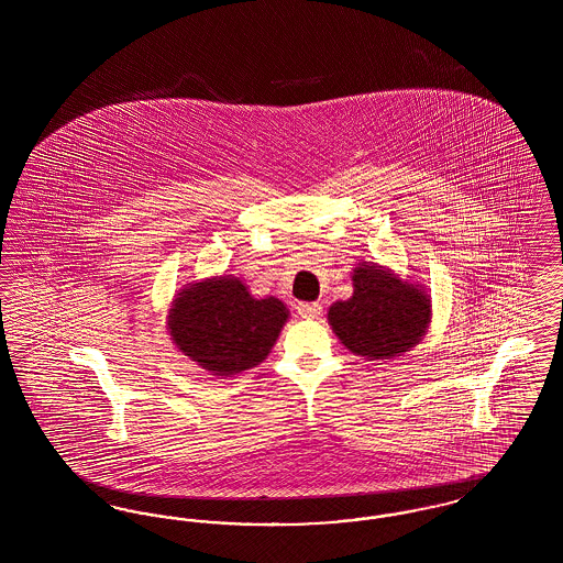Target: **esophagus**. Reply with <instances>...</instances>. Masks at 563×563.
Here are the masks:
<instances>
[{
	"label": "esophagus",
	"instance_id": "esophagus-1",
	"mask_svg": "<svg viewBox=\"0 0 563 563\" xmlns=\"http://www.w3.org/2000/svg\"><path fill=\"white\" fill-rule=\"evenodd\" d=\"M297 312L303 319H317L322 312V306L319 301H299L297 303Z\"/></svg>",
	"mask_w": 563,
	"mask_h": 563
}]
</instances>
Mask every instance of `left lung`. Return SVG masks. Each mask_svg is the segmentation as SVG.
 <instances>
[{
	"label": "left lung",
	"mask_w": 563,
	"mask_h": 563,
	"mask_svg": "<svg viewBox=\"0 0 563 563\" xmlns=\"http://www.w3.org/2000/svg\"><path fill=\"white\" fill-rule=\"evenodd\" d=\"M354 294L329 308V322L342 344L367 358H395L427 333L430 301L422 289L375 266L354 269Z\"/></svg>",
	"instance_id": "1"
}]
</instances>
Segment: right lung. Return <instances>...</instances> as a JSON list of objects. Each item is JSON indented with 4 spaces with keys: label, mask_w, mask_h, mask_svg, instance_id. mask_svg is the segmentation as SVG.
Wrapping results in <instances>:
<instances>
[{
    "label": "right lung",
    "mask_w": 563,
    "mask_h": 563,
    "mask_svg": "<svg viewBox=\"0 0 563 563\" xmlns=\"http://www.w3.org/2000/svg\"><path fill=\"white\" fill-rule=\"evenodd\" d=\"M289 312L276 297L253 299L239 278H211L186 289L168 317L170 338L202 369L234 375L260 365Z\"/></svg>",
    "instance_id": "add662e5"
}]
</instances>
